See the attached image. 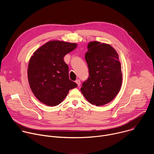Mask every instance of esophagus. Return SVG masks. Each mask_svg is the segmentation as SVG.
<instances>
[{
  "label": "esophagus",
  "mask_w": 154,
  "mask_h": 154,
  "mask_svg": "<svg viewBox=\"0 0 154 154\" xmlns=\"http://www.w3.org/2000/svg\"><path fill=\"white\" fill-rule=\"evenodd\" d=\"M75 83L77 84L78 86H79L80 85V80H79V79L76 80H75Z\"/></svg>",
  "instance_id": "obj_1"
}]
</instances>
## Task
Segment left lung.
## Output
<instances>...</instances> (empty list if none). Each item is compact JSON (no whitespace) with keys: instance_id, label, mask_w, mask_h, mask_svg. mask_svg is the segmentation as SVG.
I'll list each match as a JSON object with an SVG mask.
<instances>
[{"instance_id":"left-lung-1","label":"left lung","mask_w":154,"mask_h":154,"mask_svg":"<svg viewBox=\"0 0 154 154\" xmlns=\"http://www.w3.org/2000/svg\"><path fill=\"white\" fill-rule=\"evenodd\" d=\"M85 58L89 77L80 91L86 100L96 106L110 102L118 94L122 85L121 65L115 49L98 41L88 45Z\"/></svg>"}]
</instances>
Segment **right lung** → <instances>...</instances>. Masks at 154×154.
<instances>
[{
	"label": "right lung",
	"mask_w": 154,
	"mask_h": 154,
	"mask_svg": "<svg viewBox=\"0 0 154 154\" xmlns=\"http://www.w3.org/2000/svg\"><path fill=\"white\" fill-rule=\"evenodd\" d=\"M75 43L51 41L38 49L30 59L28 80L35 97L48 106L60 104L69 91L77 86L69 79L64 57L74 50Z\"/></svg>",
	"instance_id": "add662e5"
}]
</instances>
